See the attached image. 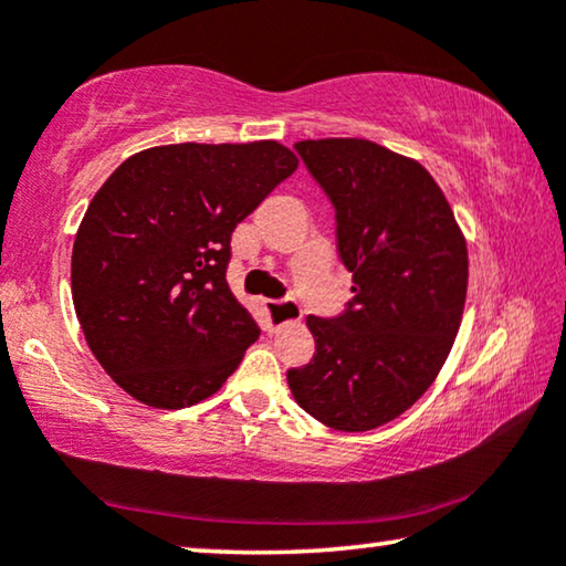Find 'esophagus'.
<instances>
[{"label":"esophagus","instance_id":"esophagus-1","mask_svg":"<svg viewBox=\"0 0 566 566\" xmlns=\"http://www.w3.org/2000/svg\"><path fill=\"white\" fill-rule=\"evenodd\" d=\"M265 314L270 332L289 327V324H298L301 316H304L296 301H265Z\"/></svg>","mask_w":566,"mask_h":566}]
</instances>
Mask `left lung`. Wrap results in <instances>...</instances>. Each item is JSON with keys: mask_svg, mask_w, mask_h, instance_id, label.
Instances as JSON below:
<instances>
[{"mask_svg": "<svg viewBox=\"0 0 566 566\" xmlns=\"http://www.w3.org/2000/svg\"><path fill=\"white\" fill-rule=\"evenodd\" d=\"M296 151L335 203L355 296L337 319H306L316 353L289 370L291 394L327 428H381L430 389L451 353L467 304V237L417 159L368 138H306Z\"/></svg>", "mask_w": 566, "mask_h": 566, "instance_id": "1", "label": "left lung"}]
</instances>
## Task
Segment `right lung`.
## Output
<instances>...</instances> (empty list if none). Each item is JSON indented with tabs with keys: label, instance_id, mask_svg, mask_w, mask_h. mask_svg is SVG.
Wrapping results in <instances>:
<instances>
[{
	"label": "right lung",
	"instance_id": "obj_1",
	"mask_svg": "<svg viewBox=\"0 0 566 566\" xmlns=\"http://www.w3.org/2000/svg\"><path fill=\"white\" fill-rule=\"evenodd\" d=\"M296 167L281 142L151 146L90 200L72 250L74 312L136 401L213 397L260 337L227 283L231 231Z\"/></svg>",
	"mask_w": 566,
	"mask_h": 566
}]
</instances>
